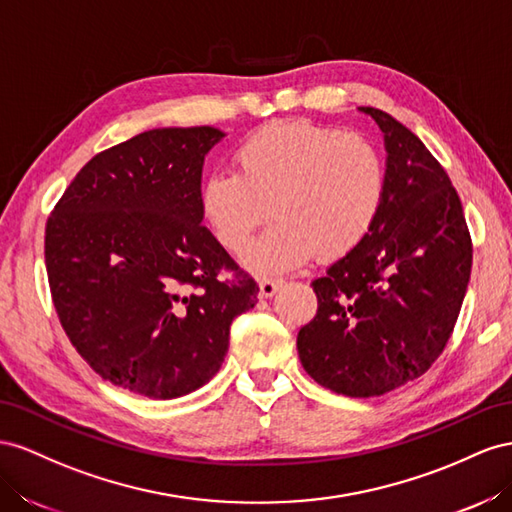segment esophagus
<instances>
[{
  "label": "esophagus",
  "instance_id": "esophagus-1",
  "mask_svg": "<svg viewBox=\"0 0 512 512\" xmlns=\"http://www.w3.org/2000/svg\"><path fill=\"white\" fill-rule=\"evenodd\" d=\"M281 285H283V281H279V279H261L259 281V296L261 298H272L276 291H279Z\"/></svg>",
  "mask_w": 512,
  "mask_h": 512
}]
</instances>
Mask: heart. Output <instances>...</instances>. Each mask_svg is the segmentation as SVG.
I'll use <instances>...</instances> for the list:
<instances>
[{"mask_svg":"<svg viewBox=\"0 0 512 512\" xmlns=\"http://www.w3.org/2000/svg\"><path fill=\"white\" fill-rule=\"evenodd\" d=\"M236 171H212L201 212L227 251L240 253L253 231L276 221L244 253L259 274H281L319 257H339L369 236L386 197V163L354 130L311 120H274L233 150Z\"/></svg>","mask_w":512,"mask_h":512,"instance_id":"obj_1","label":"heart"}]
</instances>
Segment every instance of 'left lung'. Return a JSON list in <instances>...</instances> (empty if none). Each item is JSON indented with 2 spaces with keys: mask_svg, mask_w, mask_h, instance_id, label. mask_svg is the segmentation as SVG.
<instances>
[{
  "mask_svg": "<svg viewBox=\"0 0 512 512\" xmlns=\"http://www.w3.org/2000/svg\"><path fill=\"white\" fill-rule=\"evenodd\" d=\"M384 133L386 197L369 236L311 285L304 371L345 397H379L427 373L455 330L472 238L448 173L410 128L360 107Z\"/></svg>",
  "mask_w": 512,
  "mask_h": 512,
  "instance_id": "1",
  "label": "left lung"
}]
</instances>
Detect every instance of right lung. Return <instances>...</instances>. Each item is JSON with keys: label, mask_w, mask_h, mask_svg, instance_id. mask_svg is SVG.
I'll use <instances>...</instances> for the list:
<instances>
[{"label": "right lung", "mask_w": 512, "mask_h": 512, "mask_svg": "<svg viewBox=\"0 0 512 512\" xmlns=\"http://www.w3.org/2000/svg\"><path fill=\"white\" fill-rule=\"evenodd\" d=\"M218 128H154L96 154L45 229L57 317L113 386L175 399L221 369L259 287L201 225L203 158ZM223 271H231L225 280Z\"/></svg>", "instance_id": "right-lung-1"}]
</instances>
